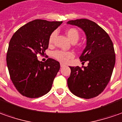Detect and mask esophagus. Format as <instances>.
<instances>
[{
  "label": "esophagus",
  "mask_w": 122,
  "mask_h": 122,
  "mask_svg": "<svg viewBox=\"0 0 122 122\" xmlns=\"http://www.w3.org/2000/svg\"><path fill=\"white\" fill-rule=\"evenodd\" d=\"M65 66H66V65H65L64 64H63V63H60V66L62 67H62H64Z\"/></svg>",
  "instance_id": "esophagus-1"
}]
</instances>
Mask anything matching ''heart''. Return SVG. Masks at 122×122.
I'll list each match as a JSON object with an SVG mask.
<instances>
[{"instance_id":"heart-1","label":"heart","mask_w":122,"mask_h":122,"mask_svg":"<svg viewBox=\"0 0 122 122\" xmlns=\"http://www.w3.org/2000/svg\"><path fill=\"white\" fill-rule=\"evenodd\" d=\"M66 35L68 38L72 43L76 42L79 39V33L74 28H71L68 29L66 31ZM56 37V32H53L49 37V44L51 45L54 43V38ZM53 56L56 59L59 60L62 62H67L69 60L74 57V54L71 51H62V50H57L53 53Z\"/></svg>"}]
</instances>
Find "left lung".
<instances>
[{
  "label": "left lung",
  "instance_id": "obj_1",
  "mask_svg": "<svg viewBox=\"0 0 122 122\" xmlns=\"http://www.w3.org/2000/svg\"><path fill=\"white\" fill-rule=\"evenodd\" d=\"M67 24L77 26L85 32L86 47L79 58L88 62V66L70 67L71 76L67 83L74 95L84 99L98 96L110 81L116 62V55L108 34L93 21L81 19L71 20Z\"/></svg>",
  "mask_w": 122,
  "mask_h": 122
}]
</instances>
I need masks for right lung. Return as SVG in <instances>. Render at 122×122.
<instances>
[{
	"instance_id": "1",
	"label": "right lung",
	"mask_w": 122,
	"mask_h": 122,
	"mask_svg": "<svg viewBox=\"0 0 122 122\" xmlns=\"http://www.w3.org/2000/svg\"><path fill=\"white\" fill-rule=\"evenodd\" d=\"M62 23L36 19L19 29L11 37L6 64L10 79L22 95L37 98L51 90L60 63L52 58L40 62L37 54H44L50 35Z\"/></svg>"
}]
</instances>
